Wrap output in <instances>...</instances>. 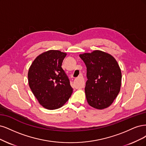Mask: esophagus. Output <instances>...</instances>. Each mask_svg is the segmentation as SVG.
I'll return each instance as SVG.
<instances>
[{
  "label": "esophagus",
  "instance_id": "1",
  "mask_svg": "<svg viewBox=\"0 0 146 146\" xmlns=\"http://www.w3.org/2000/svg\"><path fill=\"white\" fill-rule=\"evenodd\" d=\"M77 79H79L80 80L79 86L81 87V88H83L84 87V85H85V82H84V79L82 74H80L79 75L78 78H77Z\"/></svg>",
  "mask_w": 146,
  "mask_h": 146
}]
</instances>
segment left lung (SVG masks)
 <instances>
[{
  "mask_svg": "<svg viewBox=\"0 0 146 146\" xmlns=\"http://www.w3.org/2000/svg\"><path fill=\"white\" fill-rule=\"evenodd\" d=\"M79 57L87 67L85 92L88 104L100 110L109 107L118 95L121 85V72L117 61L100 50L80 54Z\"/></svg>",
  "mask_w": 146,
  "mask_h": 146,
  "instance_id": "obj_1",
  "label": "left lung"
}]
</instances>
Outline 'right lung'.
Listing matches in <instances>:
<instances>
[{"label": "right lung", "instance_id": "add662e5", "mask_svg": "<svg viewBox=\"0 0 146 146\" xmlns=\"http://www.w3.org/2000/svg\"><path fill=\"white\" fill-rule=\"evenodd\" d=\"M66 55L59 50L47 51L37 56L29 68V86L45 109H59L72 95L73 88L61 67Z\"/></svg>", "mask_w": 146, "mask_h": 146}]
</instances>
